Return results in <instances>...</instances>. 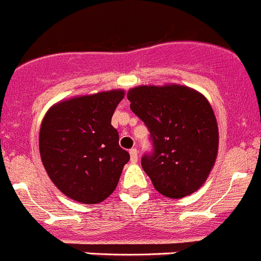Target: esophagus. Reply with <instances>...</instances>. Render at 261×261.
Returning <instances> with one entry per match:
<instances>
[{"label":"esophagus","instance_id":"esophagus-1","mask_svg":"<svg viewBox=\"0 0 261 261\" xmlns=\"http://www.w3.org/2000/svg\"><path fill=\"white\" fill-rule=\"evenodd\" d=\"M129 154H130V162H137V160H139V154H137V149L133 148L129 150Z\"/></svg>","mask_w":261,"mask_h":261}]
</instances>
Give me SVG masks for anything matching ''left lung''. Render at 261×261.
<instances>
[{
	"label": "left lung",
	"mask_w": 261,
	"mask_h": 261,
	"mask_svg": "<svg viewBox=\"0 0 261 261\" xmlns=\"http://www.w3.org/2000/svg\"><path fill=\"white\" fill-rule=\"evenodd\" d=\"M148 128L153 149L141 166L158 193L184 198L202 186L215 164L218 124L206 97L184 86H141L126 95Z\"/></svg>",
	"instance_id": "8db88e82"
}]
</instances>
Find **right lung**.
I'll use <instances>...</instances> for the list:
<instances>
[{"instance_id": "1", "label": "right lung", "mask_w": 261, "mask_h": 261, "mask_svg": "<svg viewBox=\"0 0 261 261\" xmlns=\"http://www.w3.org/2000/svg\"><path fill=\"white\" fill-rule=\"evenodd\" d=\"M124 91L64 100L48 109L39 130V152L48 177L71 199L103 202L119 184L129 153L111 124Z\"/></svg>"}]
</instances>
